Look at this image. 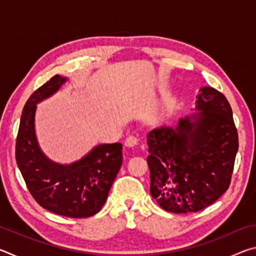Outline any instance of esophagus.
Listing matches in <instances>:
<instances>
[{"mask_svg":"<svg viewBox=\"0 0 256 256\" xmlns=\"http://www.w3.org/2000/svg\"><path fill=\"white\" fill-rule=\"evenodd\" d=\"M138 140L136 138V136H130L126 138V140L124 141V146H126V148H130V149H133L136 148V146H138Z\"/></svg>","mask_w":256,"mask_h":256,"instance_id":"obj_1","label":"esophagus"}]
</instances>
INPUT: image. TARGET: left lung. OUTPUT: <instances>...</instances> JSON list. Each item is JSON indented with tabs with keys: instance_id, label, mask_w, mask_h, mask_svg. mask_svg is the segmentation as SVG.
<instances>
[{
	"instance_id": "1",
	"label": "left lung",
	"mask_w": 256,
	"mask_h": 256,
	"mask_svg": "<svg viewBox=\"0 0 256 256\" xmlns=\"http://www.w3.org/2000/svg\"><path fill=\"white\" fill-rule=\"evenodd\" d=\"M196 110L146 136L150 193L174 214L203 210L226 192L238 151L232 107L222 92L203 86Z\"/></svg>"
}]
</instances>
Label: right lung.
<instances>
[{
  "mask_svg": "<svg viewBox=\"0 0 256 256\" xmlns=\"http://www.w3.org/2000/svg\"><path fill=\"white\" fill-rule=\"evenodd\" d=\"M54 76L26 102L16 144V160L30 194L53 214L86 218L96 214L122 166V144H99L70 164L52 162L40 148L34 132L37 104L50 97L66 82Z\"/></svg>",
  "mask_w": 256,
  "mask_h": 256,
  "instance_id": "obj_1",
  "label": "right lung"
}]
</instances>
